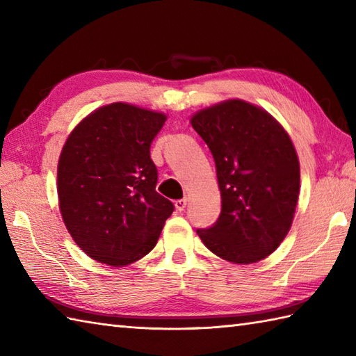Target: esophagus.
Returning a JSON list of instances; mask_svg holds the SVG:
<instances>
[{
  "instance_id": "1",
  "label": "esophagus",
  "mask_w": 356,
  "mask_h": 356,
  "mask_svg": "<svg viewBox=\"0 0 356 356\" xmlns=\"http://www.w3.org/2000/svg\"><path fill=\"white\" fill-rule=\"evenodd\" d=\"M186 203H188V200H186V199H180V200H177V202H176V209L179 211V213H182V211H185V208H186Z\"/></svg>"
}]
</instances>
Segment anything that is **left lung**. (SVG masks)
Masks as SVG:
<instances>
[{"mask_svg": "<svg viewBox=\"0 0 356 356\" xmlns=\"http://www.w3.org/2000/svg\"><path fill=\"white\" fill-rule=\"evenodd\" d=\"M191 125L214 157L222 211L197 229L211 252L232 263L266 259L289 232L300 193V163L283 127L240 99L195 113Z\"/></svg>", "mask_w": 356, "mask_h": 356, "instance_id": "left-lung-1", "label": "left lung"}]
</instances>
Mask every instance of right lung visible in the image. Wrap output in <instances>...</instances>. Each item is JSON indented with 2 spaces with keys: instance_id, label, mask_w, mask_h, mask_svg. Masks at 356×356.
Here are the masks:
<instances>
[{
  "instance_id": "right-lung-1",
  "label": "right lung",
  "mask_w": 356,
  "mask_h": 356,
  "mask_svg": "<svg viewBox=\"0 0 356 356\" xmlns=\"http://www.w3.org/2000/svg\"><path fill=\"white\" fill-rule=\"evenodd\" d=\"M162 113L116 102L97 108L74 128L58 163L64 223L93 260L125 266L147 255L174 205L156 191L151 142Z\"/></svg>"
}]
</instances>
